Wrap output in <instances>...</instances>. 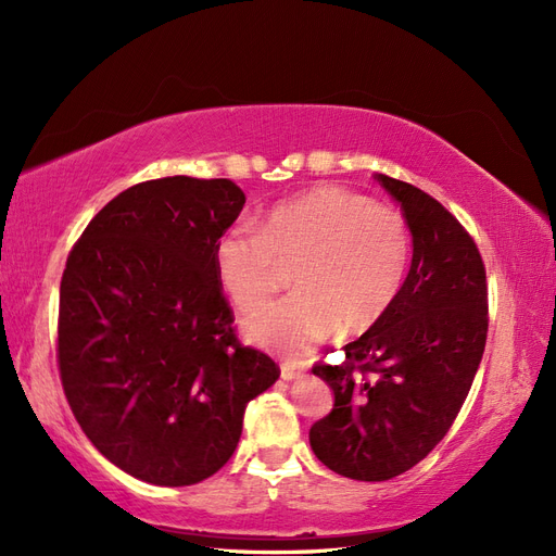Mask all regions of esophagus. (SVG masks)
I'll use <instances>...</instances> for the list:
<instances>
[{
	"mask_svg": "<svg viewBox=\"0 0 556 556\" xmlns=\"http://www.w3.org/2000/svg\"><path fill=\"white\" fill-rule=\"evenodd\" d=\"M301 371H304V368H301V366H294V364H282V366H280V376H282V380H294V378H299V376H301Z\"/></svg>",
	"mask_w": 556,
	"mask_h": 556,
	"instance_id": "1",
	"label": "esophagus"
}]
</instances>
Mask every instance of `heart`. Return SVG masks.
I'll return each mask as SVG.
<instances>
[{"instance_id":"b5f03b06","label":"heart","mask_w":556,"mask_h":556,"mask_svg":"<svg viewBox=\"0 0 556 556\" xmlns=\"http://www.w3.org/2000/svg\"><path fill=\"white\" fill-rule=\"evenodd\" d=\"M410 229L387 204L319 185L268 211L260 231L229 227L213 248L217 282L243 313L260 308L294 268L296 294L250 315L252 343L301 355L336 331L362 336L390 313L406 280Z\"/></svg>"}]
</instances>
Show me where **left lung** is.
Wrapping results in <instances>:
<instances>
[{
  "label": "left lung",
  "mask_w": 556,
  "mask_h": 556,
  "mask_svg": "<svg viewBox=\"0 0 556 556\" xmlns=\"http://www.w3.org/2000/svg\"><path fill=\"white\" fill-rule=\"evenodd\" d=\"M376 178L401 204L413 264L390 313L343 348V362L313 364L333 390V408L308 433L327 468L366 482L406 473L445 439L490 329L486 274L473 237L425 190Z\"/></svg>",
  "instance_id": "left-lung-1"
}]
</instances>
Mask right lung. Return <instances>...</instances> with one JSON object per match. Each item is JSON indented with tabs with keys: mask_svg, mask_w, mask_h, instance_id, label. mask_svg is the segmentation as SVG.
<instances>
[{
	"mask_svg": "<svg viewBox=\"0 0 556 556\" xmlns=\"http://www.w3.org/2000/svg\"><path fill=\"white\" fill-rule=\"evenodd\" d=\"M245 204L227 178H155L121 192L74 243L60 282L66 403L104 457L150 484L211 478L250 399L280 368L243 345L213 248Z\"/></svg>",
	"mask_w": 556,
	"mask_h": 556,
	"instance_id": "obj_1",
	"label": "right lung"
}]
</instances>
